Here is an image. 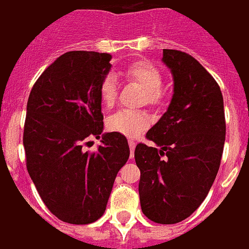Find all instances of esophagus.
I'll return each instance as SVG.
<instances>
[{
    "mask_svg": "<svg viewBox=\"0 0 249 249\" xmlns=\"http://www.w3.org/2000/svg\"><path fill=\"white\" fill-rule=\"evenodd\" d=\"M128 145H130L131 157H134V150H135V146H136V142H135L134 139H131V137H128Z\"/></svg>",
    "mask_w": 249,
    "mask_h": 249,
    "instance_id": "1",
    "label": "esophagus"
}]
</instances>
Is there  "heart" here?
Masks as SVG:
<instances>
[{
  "label": "heart",
  "mask_w": 249,
  "mask_h": 249,
  "mask_svg": "<svg viewBox=\"0 0 249 249\" xmlns=\"http://www.w3.org/2000/svg\"><path fill=\"white\" fill-rule=\"evenodd\" d=\"M124 78L134 82L144 89V101L146 104L158 108L166 99V92L163 90V73L162 71L153 64L152 61L139 59L131 61L122 71ZM118 86L114 75L107 74L103 78L99 87V96L101 104L105 108H112L117 100ZM150 124V118L142 110H130L121 109L114 114L109 115L107 119V128L112 132L135 137L145 131Z\"/></svg>",
  "instance_id": "1"
}]
</instances>
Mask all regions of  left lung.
<instances>
[{
  "label": "left lung",
  "mask_w": 249,
  "mask_h": 249,
  "mask_svg": "<svg viewBox=\"0 0 249 249\" xmlns=\"http://www.w3.org/2000/svg\"><path fill=\"white\" fill-rule=\"evenodd\" d=\"M163 61L174 75V96L146 134L159 149L140 142L135 160L142 213L168 225L189 217L210 192L221 163L226 123L220 86L199 61L168 49Z\"/></svg>",
  "instance_id": "obj_1"
}]
</instances>
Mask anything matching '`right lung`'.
Returning a JSON list of instances; mask_svg holds the SVG:
<instances>
[{"instance_id":"add662e5","label":"right lung","mask_w":249,"mask_h":249,"mask_svg":"<svg viewBox=\"0 0 249 249\" xmlns=\"http://www.w3.org/2000/svg\"><path fill=\"white\" fill-rule=\"evenodd\" d=\"M110 60L107 53H65L39 75L28 99V174L50 212L68 224L86 225L103 216L130 157L127 139L117 132L102 135L96 152L84 149L104 128L99 87Z\"/></svg>"}]
</instances>
